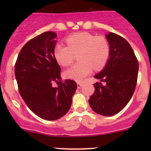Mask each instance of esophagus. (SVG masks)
<instances>
[{
    "label": "esophagus",
    "instance_id": "34e87169",
    "mask_svg": "<svg viewBox=\"0 0 151 151\" xmlns=\"http://www.w3.org/2000/svg\"><path fill=\"white\" fill-rule=\"evenodd\" d=\"M77 88H81L83 86V83H80V82H77Z\"/></svg>",
    "mask_w": 151,
    "mask_h": 151
}]
</instances>
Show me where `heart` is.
I'll use <instances>...</instances> for the list:
<instances>
[{
	"mask_svg": "<svg viewBox=\"0 0 151 151\" xmlns=\"http://www.w3.org/2000/svg\"><path fill=\"white\" fill-rule=\"evenodd\" d=\"M67 46L58 44L54 49L56 60L63 66H69L74 61L75 55H78L79 63L64 71V77L76 81H83L89 75L93 68L96 70L102 68L109 57V44L101 36L80 32L68 36Z\"/></svg>",
	"mask_w": 151,
	"mask_h": 151,
	"instance_id": "heart-1",
	"label": "heart"
}]
</instances>
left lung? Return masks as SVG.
<instances>
[{
	"instance_id": "obj_1",
	"label": "left lung",
	"mask_w": 151,
	"mask_h": 151,
	"mask_svg": "<svg viewBox=\"0 0 151 151\" xmlns=\"http://www.w3.org/2000/svg\"><path fill=\"white\" fill-rule=\"evenodd\" d=\"M109 45V58L101 71L94 76L99 83L90 97L93 110L104 116L121 111L133 96L137 82L139 63L133 49L122 36L114 33L106 35Z\"/></svg>"
}]
</instances>
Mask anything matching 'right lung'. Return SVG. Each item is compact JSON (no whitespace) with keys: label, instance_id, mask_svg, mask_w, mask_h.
<instances>
[{"label":"right lung","instance_id":"right-lung-1","mask_svg":"<svg viewBox=\"0 0 151 151\" xmlns=\"http://www.w3.org/2000/svg\"><path fill=\"white\" fill-rule=\"evenodd\" d=\"M57 35L47 31L28 41L21 49L14 74L21 96L29 109L47 121H55L69 110L77 90L75 81L63 83L54 56ZM57 83L55 88L52 84Z\"/></svg>","mask_w":151,"mask_h":151}]
</instances>
